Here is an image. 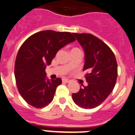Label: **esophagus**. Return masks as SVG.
Instances as JSON below:
<instances>
[{"label":"esophagus","mask_w":135,"mask_h":135,"mask_svg":"<svg viewBox=\"0 0 135 135\" xmlns=\"http://www.w3.org/2000/svg\"><path fill=\"white\" fill-rule=\"evenodd\" d=\"M62 83H68L70 82V80L69 79H62Z\"/></svg>","instance_id":"obj_1"}]
</instances>
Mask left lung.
I'll list each match as a JSON object with an SVG mask.
<instances>
[{
    "instance_id": "obj_1",
    "label": "left lung",
    "mask_w": 135,
    "mask_h": 135,
    "mask_svg": "<svg viewBox=\"0 0 135 135\" xmlns=\"http://www.w3.org/2000/svg\"><path fill=\"white\" fill-rule=\"evenodd\" d=\"M85 53L83 70L87 86L81 84L80 90L72 94L74 102L84 109H94L100 105L115 86L117 63L111 49L91 34L73 33Z\"/></svg>"
}]
</instances>
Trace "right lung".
I'll use <instances>...</instances> for the list:
<instances>
[{
    "instance_id": "obj_1",
    "label": "right lung",
    "mask_w": 135,
    "mask_h": 135,
    "mask_svg": "<svg viewBox=\"0 0 135 135\" xmlns=\"http://www.w3.org/2000/svg\"><path fill=\"white\" fill-rule=\"evenodd\" d=\"M71 33L41 31L28 38L18 50L15 66L16 85L24 100L35 108L51 103L62 80L46 77V66L51 64L61 48L74 42Z\"/></svg>"
}]
</instances>
